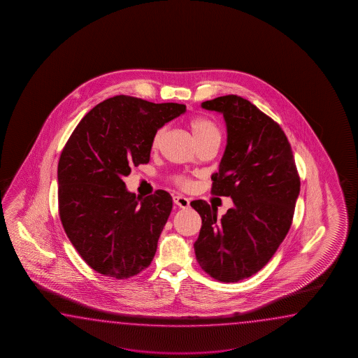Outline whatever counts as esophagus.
<instances>
[{
	"mask_svg": "<svg viewBox=\"0 0 358 358\" xmlns=\"http://www.w3.org/2000/svg\"><path fill=\"white\" fill-rule=\"evenodd\" d=\"M174 203H176L178 207H182V208H187V207H189L190 201L188 198L184 197V196H174Z\"/></svg>",
	"mask_w": 358,
	"mask_h": 358,
	"instance_id": "1",
	"label": "esophagus"
}]
</instances>
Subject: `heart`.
<instances>
[{
  "mask_svg": "<svg viewBox=\"0 0 358 358\" xmlns=\"http://www.w3.org/2000/svg\"><path fill=\"white\" fill-rule=\"evenodd\" d=\"M188 127H189L190 133L193 136V139L196 141V143H199L202 141H207V139H213V138L221 139V131L219 127L213 120H210L207 117H202V116L192 117L189 122H188ZM162 133H164V130L159 129L153 134L152 142H151L152 148H157V145L160 143L161 137H162ZM174 182L180 187H188L189 185V180L182 178V176H176Z\"/></svg>",
  "mask_w": 358,
  "mask_h": 358,
  "instance_id": "b5f03b06",
  "label": "heart"
}]
</instances>
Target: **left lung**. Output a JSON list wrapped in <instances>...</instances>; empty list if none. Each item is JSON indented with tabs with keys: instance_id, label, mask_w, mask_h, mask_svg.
Listing matches in <instances>:
<instances>
[{
	"instance_id": "obj_1",
	"label": "left lung",
	"mask_w": 358,
	"mask_h": 358,
	"mask_svg": "<svg viewBox=\"0 0 358 358\" xmlns=\"http://www.w3.org/2000/svg\"><path fill=\"white\" fill-rule=\"evenodd\" d=\"M201 106L227 122L211 193L231 198L234 207L217 219L206 201L190 202L202 219L196 259L213 279L239 282L259 273L288 234L301 182L285 133L248 99L228 94Z\"/></svg>"
}]
</instances>
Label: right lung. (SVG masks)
I'll list each match as a JSON object with an SVG mask.
<instances>
[{"label":"right lung","instance_id":"1","mask_svg":"<svg viewBox=\"0 0 358 358\" xmlns=\"http://www.w3.org/2000/svg\"><path fill=\"white\" fill-rule=\"evenodd\" d=\"M185 105L115 96L76 125L57 166L59 213L80 257L99 274L128 279L152 262L173 208L165 190L139 198L122 176L148 164L153 134Z\"/></svg>","mask_w":358,"mask_h":358}]
</instances>
